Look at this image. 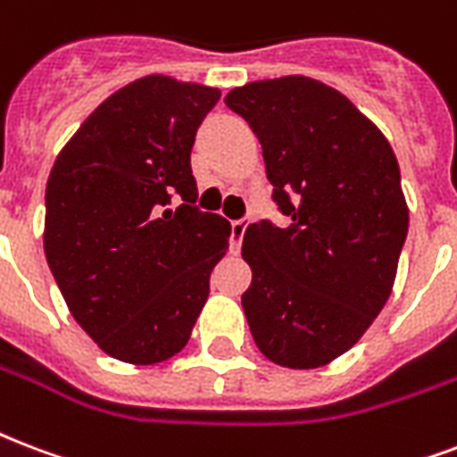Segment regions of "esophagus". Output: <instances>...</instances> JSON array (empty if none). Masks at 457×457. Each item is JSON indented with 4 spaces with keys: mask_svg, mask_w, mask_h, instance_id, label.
Masks as SVG:
<instances>
[{
    "mask_svg": "<svg viewBox=\"0 0 457 457\" xmlns=\"http://www.w3.org/2000/svg\"><path fill=\"white\" fill-rule=\"evenodd\" d=\"M249 218H239V220H232L229 222V249L232 252H239V246H242V239H244V232L249 228Z\"/></svg>",
    "mask_w": 457,
    "mask_h": 457,
    "instance_id": "obj_1",
    "label": "esophagus"
}]
</instances>
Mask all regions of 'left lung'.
I'll list each match as a JSON object with an SVG mask.
<instances>
[{
	"mask_svg": "<svg viewBox=\"0 0 457 457\" xmlns=\"http://www.w3.org/2000/svg\"><path fill=\"white\" fill-rule=\"evenodd\" d=\"M225 104L259 136L273 204L290 220L244 232L246 321L275 364L323 367L391 295L410 220L398 160L343 93L306 76L246 83Z\"/></svg>",
	"mask_w": 457,
	"mask_h": 457,
	"instance_id": "obj_1",
	"label": "left lung"
}]
</instances>
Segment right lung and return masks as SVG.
Here are the masks:
<instances>
[{
    "mask_svg": "<svg viewBox=\"0 0 457 457\" xmlns=\"http://www.w3.org/2000/svg\"><path fill=\"white\" fill-rule=\"evenodd\" d=\"M218 100V88L138 79L83 121L52 167L45 256L71 316L114 360H170L208 299L229 222L198 211L191 148Z\"/></svg>",
    "mask_w": 457,
    "mask_h": 457,
    "instance_id": "add662e5",
    "label": "right lung"
}]
</instances>
